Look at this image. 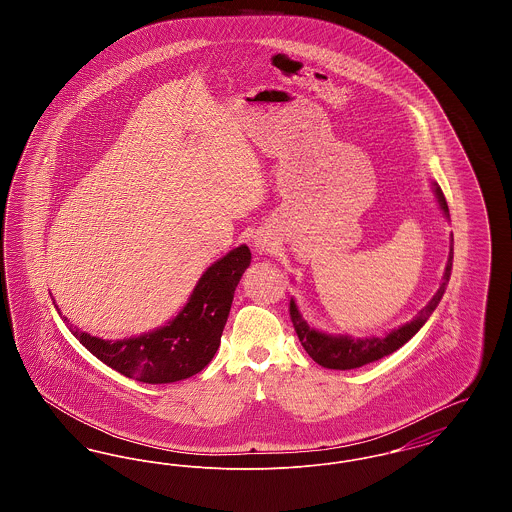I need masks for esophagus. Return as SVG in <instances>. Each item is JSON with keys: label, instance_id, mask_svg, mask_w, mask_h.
<instances>
[{"label": "esophagus", "instance_id": "34e87169", "mask_svg": "<svg viewBox=\"0 0 512 512\" xmlns=\"http://www.w3.org/2000/svg\"><path fill=\"white\" fill-rule=\"evenodd\" d=\"M255 247H257L261 253H268V251L274 247V244H272V242H268V240H263V238H257Z\"/></svg>", "mask_w": 512, "mask_h": 512}]
</instances>
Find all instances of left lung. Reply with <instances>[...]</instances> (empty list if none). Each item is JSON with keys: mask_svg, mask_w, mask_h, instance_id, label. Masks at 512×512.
<instances>
[{"mask_svg": "<svg viewBox=\"0 0 512 512\" xmlns=\"http://www.w3.org/2000/svg\"><path fill=\"white\" fill-rule=\"evenodd\" d=\"M432 190H434L436 199H438L439 209L443 211L445 217H449V207H447L445 195H443L436 182H432ZM451 268H453V236H451V245H449L447 267L443 272V280L439 284L438 292L411 322L391 330L386 338H376V336H372V338H351V336L324 334L320 330L311 328L305 322V318L301 317V313H299V309H297V305L292 299L290 301V317H292L295 334L301 341L303 349L309 353V357L324 368L351 370V368H359V366L374 363L382 357H388L393 351H397L401 345H405L424 326V322L436 311V307H438V303L441 301L443 293H445V286L451 278Z\"/></svg>", "mask_w": 512, "mask_h": 512, "instance_id": "8db88e82", "label": "left lung"}]
</instances>
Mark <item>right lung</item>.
Wrapping results in <instances>:
<instances>
[{
	"mask_svg": "<svg viewBox=\"0 0 512 512\" xmlns=\"http://www.w3.org/2000/svg\"><path fill=\"white\" fill-rule=\"evenodd\" d=\"M249 263L251 251L247 245L226 253L203 272L184 309L167 326L153 332L117 341L101 340L78 330L73 334L101 363L126 378L144 384L186 380L215 357L236 286ZM61 318L67 320L65 315Z\"/></svg>",
	"mask_w": 512,
	"mask_h": 512,
	"instance_id": "add662e5",
	"label": "right lung"
}]
</instances>
